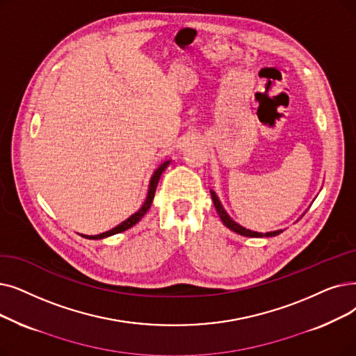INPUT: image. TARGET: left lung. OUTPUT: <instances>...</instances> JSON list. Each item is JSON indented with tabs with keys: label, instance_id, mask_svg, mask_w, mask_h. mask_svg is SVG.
<instances>
[{
	"label": "left lung",
	"instance_id": "obj_1",
	"mask_svg": "<svg viewBox=\"0 0 356 356\" xmlns=\"http://www.w3.org/2000/svg\"><path fill=\"white\" fill-rule=\"evenodd\" d=\"M211 196H212V200H213V205H215V209L216 212H218L221 221L224 222L225 227H228L231 231H234V233L240 234V236H244V237H275L277 234L282 233V229H276V231H270V233H257V231H252V229H247L244 227H241L240 224H237L236 221H233L229 218V215L225 212V209L222 208L221 202L218 196L215 195L213 191H211Z\"/></svg>",
	"mask_w": 356,
	"mask_h": 356
}]
</instances>
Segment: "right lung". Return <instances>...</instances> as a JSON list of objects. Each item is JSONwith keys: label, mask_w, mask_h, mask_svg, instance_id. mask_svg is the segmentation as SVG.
I'll list each match as a JSON object with an SVG mask.
<instances>
[{"label": "right lung", "mask_w": 356, "mask_h": 356, "mask_svg": "<svg viewBox=\"0 0 356 356\" xmlns=\"http://www.w3.org/2000/svg\"><path fill=\"white\" fill-rule=\"evenodd\" d=\"M170 164V160L164 161L156 172H154V175L151 176V180H149V186H148V193H147V199L145 202L143 204V207L138 209L135 213H132L128 220H125L123 222H120L119 225H116L115 228L106 231V233H102V234H97V236H83L84 238H90V240H100V238H104V237H111L113 234H118V233H122V231H127L128 228L134 227L136 222H140V220L143 218V216L147 213V211L149 209L151 204H152V199H154V195H156V189H157V184H159V180L163 175L164 170L167 168V165Z\"/></svg>", "instance_id": "add662e5"}]
</instances>
